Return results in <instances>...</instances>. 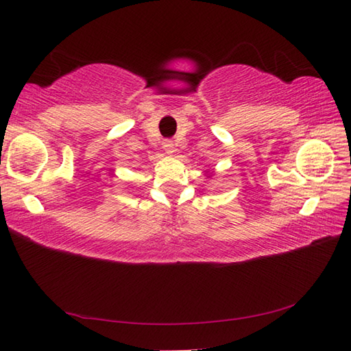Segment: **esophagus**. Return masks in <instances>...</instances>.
<instances>
[{
  "instance_id": "esophagus-1",
  "label": "esophagus",
  "mask_w": 351,
  "mask_h": 351,
  "mask_svg": "<svg viewBox=\"0 0 351 351\" xmlns=\"http://www.w3.org/2000/svg\"><path fill=\"white\" fill-rule=\"evenodd\" d=\"M162 147H164V151H166V154H169V155L175 152V145H173V141H170V140L164 141Z\"/></svg>"
}]
</instances>
